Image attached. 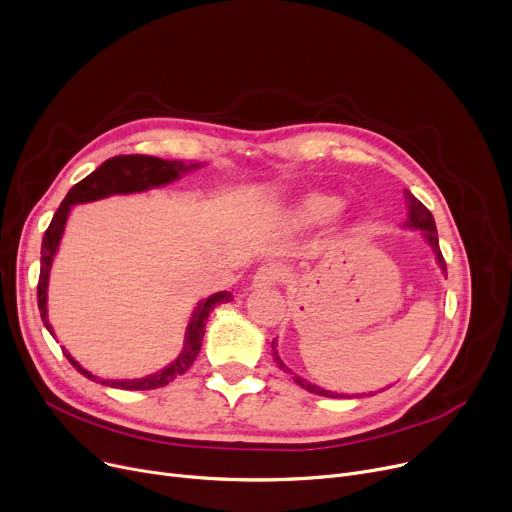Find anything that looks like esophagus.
Instances as JSON below:
<instances>
[{"mask_svg":"<svg viewBox=\"0 0 512 512\" xmlns=\"http://www.w3.org/2000/svg\"><path fill=\"white\" fill-rule=\"evenodd\" d=\"M286 278V270L276 263H267L261 265L259 270L253 276V288H274L276 284L284 282Z\"/></svg>","mask_w":512,"mask_h":512,"instance_id":"1","label":"esophagus"}]
</instances>
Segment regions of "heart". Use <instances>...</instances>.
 I'll list each match as a JSON object with an SVG mask.
<instances>
[{
    "label": "heart",
    "mask_w": 512,
    "mask_h": 512,
    "mask_svg": "<svg viewBox=\"0 0 512 512\" xmlns=\"http://www.w3.org/2000/svg\"><path fill=\"white\" fill-rule=\"evenodd\" d=\"M340 205L342 201L336 195L311 191L297 201V205L290 211V218L297 226H317L336 215Z\"/></svg>",
    "instance_id": "1"
}]
</instances>
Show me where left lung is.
Masks as SVG:
<instances>
[{"label":"left lung","mask_w":512,"mask_h":512,"mask_svg":"<svg viewBox=\"0 0 512 512\" xmlns=\"http://www.w3.org/2000/svg\"><path fill=\"white\" fill-rule=\"evenodd\" d=\"M405 195H407V205H409V218H407V222H405V228L421 230V232H423V236H425V240H427V245L432 247V251L436 253V261H438V265L442 267V272L446 274V261H444L442 251H440V242H438V230H436L434 215L429 213V209H427L417 197H413L409 191H405ZM272 355H274V361L280 365V369H284L286 373H292V371L282 363V359H280V355H278V351H276V340L272 342ZM294 382H297L301 388H305V390H309V392H313V394H319V396L344 398V394H338V392H330V390L319 388V386H315V384H311V382L299 378V375H294ZM346 396H348V394H346Z\"/></svg>","instance_id":"left-lung-1"}]
</instances>
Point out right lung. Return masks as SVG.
<instances>
[{
  "label": "right lung",
  "mask_w": 512,
  "mask_h": 512,
  "mask_svg": "<svg viewBox=\"0 0 512 512\" xmlns=\"http://www.w3.org/2000/svg\"><path fill=\"white\" fill-rule=\"evenodd\" d=\"M197 168H201V164L186 166L184 161H176V159L168 161V159H159V157H151V155H118V157L103 161V164L95 172H91L87 178H83L70 188L66 199L58 207L56 215H53V220H51L49 228L45 230V236L41 242V274H39V286H37V303H39L43 324L53 338H56V334H53V328H51L49 317H47V284H49L51 263L60 249V240H62L72 205L91 203V201H99V199L112 197V195L143 193V191H149V188L166 186V184L178 180L182 174L197 170ZM230 301H232V294L226 290L215 292V294H211V297L199 301L191 319H188L186 334H184V346H182L180 355L168 367L159 369L151 375H145V378H139V380H99L97 375L87 371L83 365H78L66 348H62V351H64L66 359L74 365V369L78 373H83L85 378H89L93 382H101L105 386L120 388V390H155V388H161V386L174 382L178 375H182L188 367L193 365V361L197 359V355L201 351L203 336H205V321H207L209 313L213 311L215 305L230 303Z\"/></svg>",
  "instance_id": "1"
}]
</instances>
